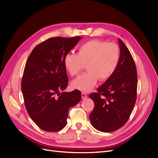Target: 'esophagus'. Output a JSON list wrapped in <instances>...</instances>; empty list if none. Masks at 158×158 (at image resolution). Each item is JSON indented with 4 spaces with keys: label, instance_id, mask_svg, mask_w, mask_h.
Masks as SVG:
<instances>
[{
    "label": "esophagus",
    "instance_id": "esophagus-1",
    "mask_svg": "<svg viewBox=\"0 0 158 158\" xmlns=\"http://www.w3.org/2000/svg\"><path fill=\"white\" fill-rule=\"evenodd\" d=\"M82 99H85L87 98V95L85 93H82Z\"/></svg>",
    "mask_w": 158,
    "mask_h": 158
}]
</instances>
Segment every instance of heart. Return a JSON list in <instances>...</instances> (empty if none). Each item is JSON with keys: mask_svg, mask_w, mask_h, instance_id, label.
<instances>
[{"mask_svg": "<svg viewBox=\"0 0 158 158\" xmlns=\"http://www.w3.org/2000/svg\"><path fill=\"white\" fill-rule=\"evenodd\" d=\"M119 47L113 43L91 40L80 45L77 54L68 53L64 58L66 70L72 76L78 75L86 64V73L72 82L74 89L88 92L98 80L106 81L116 70L120 60Z\"/></svg>", "mask_w": 158, "mask_h": 158, "instance_id": "b5f03b06", "label": "heart"}]
</instances>
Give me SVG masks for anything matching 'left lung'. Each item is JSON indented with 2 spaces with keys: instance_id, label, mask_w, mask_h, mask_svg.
I'll use <instances>...</instances> for the list:
<instances>
[{
  "instance_id": "1",
  "label": "left lung",
  "mask_w": 158,
  "mask_h": 158,
  "mask_svg": "<svg viewBox=\"0 0 158 158\" xmlns=\"http://www.w3.org/2000/svg\"><path fill=\"white\" fill-rule=\"evenodd\" d=\"M120 60L111 78L89 98L94 102L89 114L92 126L98 131L111 132L121 128L128 120L136 99L137 73L135 63L127 46L118 39Z\"/></svg>"
}]
</instances>
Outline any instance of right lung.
<instances>
[{
    "label": "right lung",
    "mask_w": 158,
    "mask_h": 158,
    "mask_svg": "<svg viewBox=\"0 0 158 158\" xmlns=\"http://www.w3.org/2000/svg\"><path fill=\"white\" fill-rule=\"evenodd\" d=\"M82 38H49L33 49L26 63L21 84L26 108L32 121L45 131L63 129L69 109L81 100L78 89L60 92L69 82L64 56Z\"/></svg>",
    "instance_id": "obj_1"
}]
</instances>
